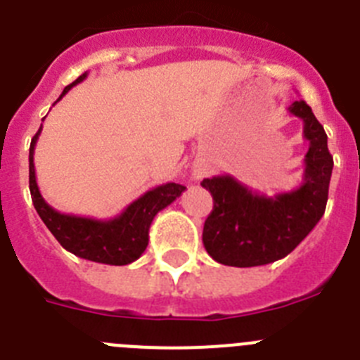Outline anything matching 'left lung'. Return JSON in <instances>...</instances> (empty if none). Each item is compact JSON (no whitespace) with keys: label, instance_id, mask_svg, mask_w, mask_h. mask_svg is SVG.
I'll return each mask as SVG.
<instances>
[{"label":"left lung","instance_id":"1","mask_svg":"<svg viewBox=\"0 0 360 360\" xmlns=\"http://www.w3.org/2000/svg\"><path fill=\"white\" fill-rule=\"evenodd\" d=\"M288 110L302 119L304 139L309 142L304 181L297 190L268 197L233 176H214L200 183L213 197L202 241L218 263L250 268L282 259L323 217L334 167L327 133L305 101H295Z\"/></svg>","mask_w":360,"mask_h":360}]
</instances>
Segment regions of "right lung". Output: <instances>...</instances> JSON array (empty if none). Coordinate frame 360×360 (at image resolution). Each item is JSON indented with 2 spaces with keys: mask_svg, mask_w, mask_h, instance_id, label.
<instances>
[{
  "mask_svg": "<svg viewBox=\"0 0 360 360\" xmlns=\"http://www.w3.org/2000/svg\"><path fill=\"white\" fill-rule=\"evenodd\" d=\"M85 78L86 72L82 74L76 82L67 85L56 103L74 85L82 83ZM40 131H42V126L30 143V193H32L33 206L46 227L51 231L53 236L65 250L72 252L74 256L83 257V259L113 264V266H124L139 259L149 243V227L154 217L169 204H172L186 188L176 183L153 188L134 202H131L119 217L110 218V220H96V218L60 213L44 200L37 186L33 153H35V143L39 140Z\"/></svg>",
  "mask_w": 360,
  "mask_h": 360,
  "instance_id": "obj_1",
  "label": "right lung"
}]
</instances>
